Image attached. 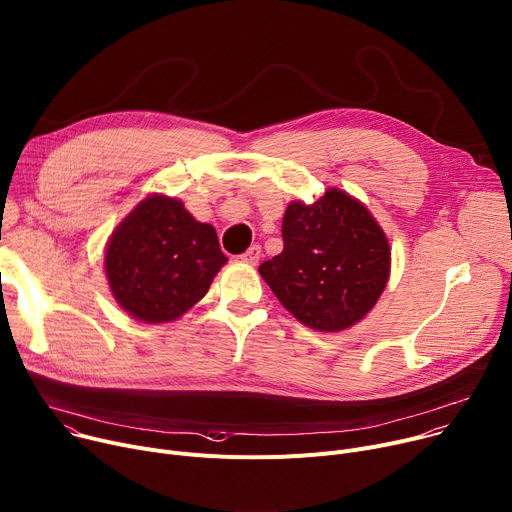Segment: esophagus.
Instances as JSON below:
<instances>
[{"label": "esophagus", "instance_id": "esophagus-1", "mask_svg": "<svg viewBox=\"0 0 512 512\" xmlns=\"http://www.w3.org/2000/svg\"><path fill=\"white\" fill-rule=\"evenodd\" d=\"M260 252H262L260 246H250L248 252L242 254V262H246V264H250V266H256L258 260H260Z\"/></svg>", "mask_w": 512, "mask_h": 512}]
</instances>
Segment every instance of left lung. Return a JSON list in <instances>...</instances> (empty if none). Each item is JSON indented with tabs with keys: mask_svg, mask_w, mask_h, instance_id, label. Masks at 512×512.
I'll list each match as a JSON object with an SVG mask.
<instances>
[{
	"mask_svg": "<svg viewBox=\"0 0 512 512\" xmlns=\"http://www.w3.org/2000/svg\"><path fill=\"white\" fill-rule=\"evenodd\" d=\"M283 242V252L262 262L258 272L293 318L311 330L352 328L387 287V235L371 211L340 188H328L309 205L291 201Z\"/></svg>",
	"mask_w": 512,
	"mask_h": 512,
	"instance_id": "1",
	"label": "left lung"
}]
</instances>
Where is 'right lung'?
I'll list each match as a JSON object with an SVG mask.
<instances>
[{"label":"right lung","mask_w":512,"mask_h":512,"mask_svg":"<svg viewBox=\"0 0 512 512\" xmlns=\"http://www.w3.org/2000/svg\"><path fill=\"white\" fill-rule=\"evenodd\" d=\"M227 256L217 231L174 196L151 192L114 227L104 248L112 297L143 324L174 322L199 303Z\"/></svg>","instance_id":"obj_1"}]
</instances>
